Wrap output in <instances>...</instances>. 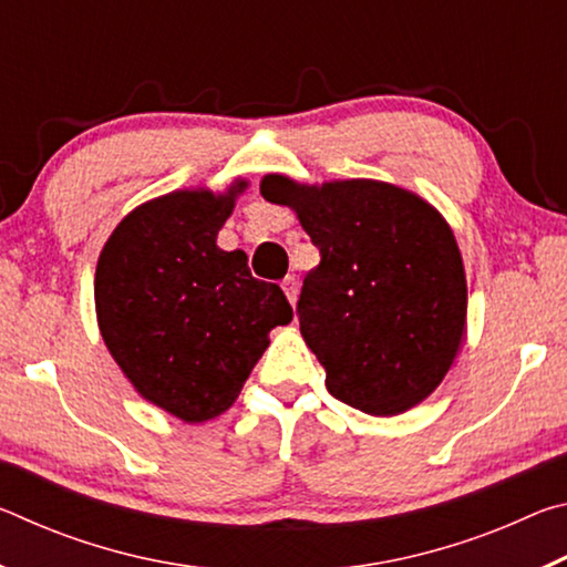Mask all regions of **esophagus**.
Listing matches in <instances>:
<instances>
[{"mask_svg": "<svg viewBox=\"0 0 567 567\" xmlns=\"http://www.w3.org/2000/svg\"><path fill=\"white\" fill-rule=\"evenodd\" d=\"M282 290H285V295H287V300H290L292 305L297 302V280L295 277H285L282 280Z\"/></svg>", "mask_w": 567, "mask_h": 567, "instance_id": "esophagus-1", "label": "esophagus"}]
</instances>
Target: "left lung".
<instances>
[{
  "label": "left lung",
  "mask_w": 567,
  "mask_h": 567,
  "mask_svg": "<svg viewBox=\"0 0 567 567\" xmlns=\"http://www.w3.org/2000/svg\"><path fill=\"white\" fill-rule=\"evenodd\" d=\"M260 192L292 207L320 249L297 318L330 395L380 417L415 408L443 382L465 334V267L443 215L378 179L310 187L265 175Z\"/></svg>",
  "instance_id": "obj_1"
}]
</instances>
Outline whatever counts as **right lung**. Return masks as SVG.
Returning a JSON list of instances; mask_svg holds the SVG:
<instances>
[{
	"label": "right lung",
	"instance_id": "right-lung-1",
	"mask_svg": "<svg viewBox=\"0 0 567 567\" xmlns=\"http://www.w3.org/2000/svg\"><path fill=\"white\" fill-rule=\"evenodd\" d=\"M245 187L179 189L132 209L94 275L114 362L142 398L185 422L223 415L270 344L267 334L292 320L280 287L252 277L243 249L217 247Z\"/></svg>",
	"mask_w": 567,
	"mask_h": 567
}]
</instances>
